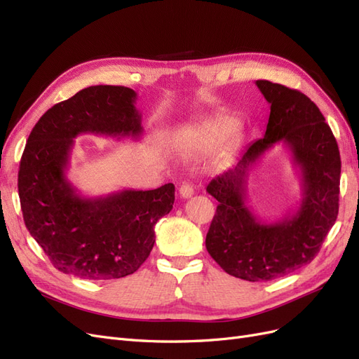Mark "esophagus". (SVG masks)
Here are the masks:
<instances>
[{
  "label": "esophagus",
  "instance_id": "34e87169",
  "mask_svg": "<svg viewBox=\"0 0 359 359\" xmlns=\"http://www.w3.org/2000/svg\"><path fill=\"white\" fill-rule=\"evenodd\" d=\"M193 187L190 186V184H187V182H184L182 186L180 187V196L182 198V199H189V198H191L193 196Z\"/></svg>",
  "mask_w": 359,
  "mask_h": 359
}]
</instances>
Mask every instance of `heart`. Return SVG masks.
<instances>
[{"mask_svg":"<svg viewBox=\"0 0 359 359\" xmlns=\"http://www.w3.org/2000/svg\"><path fill=\"white\" fill-rule=\"evenodd\" d=\"M238 128V121L233 118H215L212 121L206 123L199 132L198 137L206 144H217L222 142L226 137H229Z\"/></svg>","mask_w":359,"mask_h":359,"instance_id":"b5f03b06","label":"heart"}]
</instances>
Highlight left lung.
Returning <instances> with one entry per match:
<instances>
[{
  "mask_svg": "<svg viewBox=\"0 0 359 359\" xmlns=\"http://www.w3.org/2000/svg\"><path fill=\"white\" fill-rule=\"evenodd\" d=\"M256 85L271 104L266 132L248 145L233 169L206 187L219 205L205 245L227 274L269 281L309 265L318 255L339 214L341 160L330 126L306 94L269 81ZM278 142L302 172L303 199L285 219L264 222L246 206V177Z\"/></svg>",
  "mask_w": 359,
  "mask_h": 359,
  "instance_id": "left-lung-1",
  "label": "left lung"
}]
</instances>
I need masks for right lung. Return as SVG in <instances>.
I'll return each instance as SVG.
<instances>
[{
  "label": "right lung",
  "instance_id": "obj_1",
  "mask_svg": "<svg viewBox=\"0 0 359 359\" xmlns=\"http://www.w3.org/2000/svg\"><path fill=\"white\" fill-rule=\"evenodd\" d=\"M136 99L127 86H88L43 114L28 137L18 175L20 208L28 232L64 274L85 280L133 274L154 247L156 223L172 210V182L83 198L66 177L79 135H142Z\"/></svg>",
  "mask_w": 359,
  "mask_h": 359
}]
</instances>
